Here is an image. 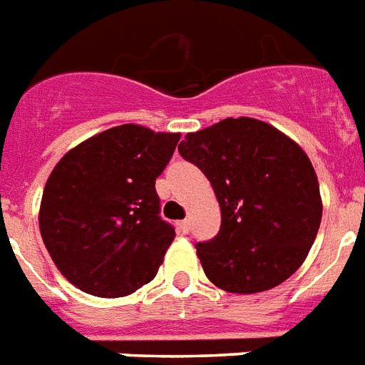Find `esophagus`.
Segmentation results:
<instances>
[{"mask_svg": "<svg viewBox=\"0 0 365 365\" xmlns=\"http://www.w3.org/2000/svg\"><path fill=\"white\" fill-rule=\"evenodd\" d=\"M178 232L183 233V235H185V233H189V222H187V220H182V222H178Z\"/></svg>", "mask_w": 365, "mask_h": 365, "instance_id": "obj_1", "label": "esophagus"}]
</instances>
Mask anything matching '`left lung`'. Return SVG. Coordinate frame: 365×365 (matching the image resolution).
I'll list each match as a JSON object with an SVG mask.
<instances>
[{"mask_svg":"<svg viewBox=\"0 0 365 365\" xmlns=\"http://www.w3.org/2000/svg\"><path fill=\"white\" fill-rule=\"evenodd\" d=\"M207 176L220 202L218 235L197 243L216 287L252 294L277 287L300 268L318 235L322 197L306 153L257 118H226L178 145Z\"/></svg>","mask_w":365,"mask_h":365,"instance_id":"obj_1","label":"left lung"}]
</instances>
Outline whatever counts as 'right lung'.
<instances>
[{"instance_id": "add662e5", "label": "right lung", "mask_w": 365, "mask_h": 365, "mask_svg": "<svg viewBox=\"0 0 365 365\" xmlns=\"http://www.w3.org/2000/svg\"><path fill=\"white\" fill-rule=\"evenodd\" d=\"M178 141L180 133L115 126L71 149L49 174L41 239L83 293L126 297L157 275L176 232L160 218L155 180Z\"/></svg>"}]
</instances>
